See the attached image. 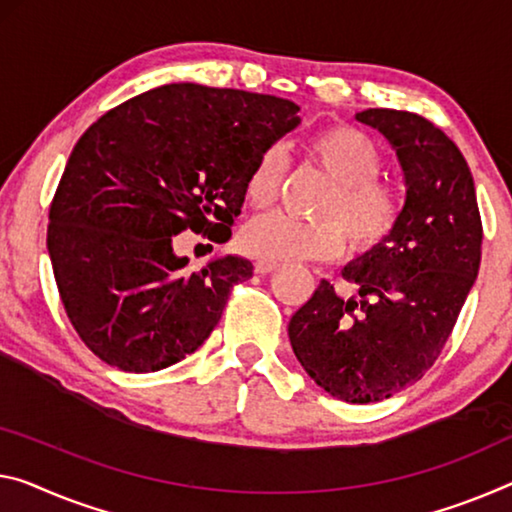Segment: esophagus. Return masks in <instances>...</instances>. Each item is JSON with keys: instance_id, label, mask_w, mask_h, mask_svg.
<instances>
[{"instance_id": "34e87169", "label": "esophagus", "mask_w": 512, "mask_h": 512, "mask_svg": "<svg viewBox=\"0 0 512 512\" xmlns=\"http://www.w3.org/2000/svg\"><path fill=\"white\" fill-rule=\"evenodd\" d=\"M254 267H256V272H258V274H270V272L277 270V263H272V261H263V258H258V261L254 263Z\"/></svg>"}]
</instances>
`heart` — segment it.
I'll use <instances>...</instances> for the list:
<instances>
[{
  "mask_svg": "<svg viewBox=\"0 0 512 512\" xmlns=\"http://www.w3.org/2000/svg\"><path fill=\"white\" fill-rule=\"evenodd\" d=\"M306 155L334 180L318 203L316 222L272 212L249 222L240 245L249 256L272 263L327 261L343 247L366 254L396 233L403 217L398 187L380 176L382 151L377 141L355 125H327L306 141ZM286 162L277 146L256 157L245 180L251 208H270L281 192Z\"/></svg>",
  "mask_w": 512,
  "mask_h": 512,
  "instance_id": "b5f03b06",
  "label": "heart"
}]
</instances>
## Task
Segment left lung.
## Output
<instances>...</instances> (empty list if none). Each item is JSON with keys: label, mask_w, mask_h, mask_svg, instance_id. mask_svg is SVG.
Returning a JSON list of instances; mask_svg holds the SVG:
<instances>
[{"label": "left lung", "mask_w": 512, "mask_h": 512, "mask_svg": "<svg viewBox=\"0 0 512 512\" xmlns=\"http://www.w3.org/2000/svg\"><path fill=\"white\" fill-rule=\"evenodd\" d=\"M357 121L389 139L407 199L396 233L343 270L359 300L322 279L290 318L295 357L345 403H377L421 380L451 336L478 265L483 224L460 148L412 112L366 109Z\"/></svg>", "instance_id": "obj_1"}]
</instances>
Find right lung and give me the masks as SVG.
<instances>
[{
	"instance_id": "obj_1",
	"label": "right lung",
	"mask_w": 512,
	"mask_h": 512,
	"mask_svg": "<svg viewBox=\"0 0 512 512\" xmlns=\"http://www.w3.org/2000/svg\"><path fill=\"white\" fill-rule=\"evenodd\" d=\"M297 112L277 96L167 84L84 132L50 203L47 251L70 325L93 355L153 373L203 345L254 265L224 256L190 270L174 235L229 240L249 169L297 128Z\"/></svg>"
}]
</instances>
